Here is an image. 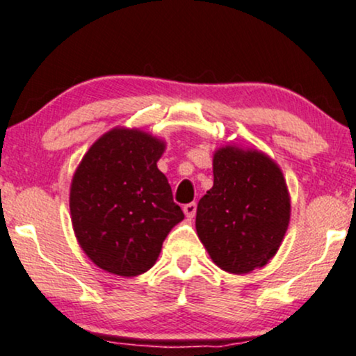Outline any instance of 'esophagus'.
<instances>
[{
	"mask_svg": "<svg viewBox=\"0 0 356 356\" xmlns=\"http://www.w3.org/2000/svg\"><path fill=\"white\" fill-rule=\"evenodd\" d=\"M183 211H185V215H186L188 220L195 218V215H196V203L185 204V207H183Z\"/></svg>",
	"mask_w": 356,
	"mask_h": 356,
	"instance_id": "34e87169",
	"label": "esophagus"
}]
</instances>
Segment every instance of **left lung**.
<instances>
[{
  "label": "left lung",
  "instance_id": "8db88e82",
  "mask_svg": "<svg viewBox=\"0 0 356 356\" xmlns=\"http://www.w3.org/2000/svg\"><path fill=\"white\" fill-rule=\"evenodd\" d=\"M290 210L277 163L258 149L223 146L213 154V188L196 208V233L221 270L250 273L278 252Z\"/></svg>",
  "mask_w": 356,
  "mask_h": 356
}]
</instances>
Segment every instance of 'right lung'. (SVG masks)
<instances>
[{
    "label": "right lung",
    "instance_id": "add662e5",
    "mask_svg": "<svg viewBox=\"0 0 356 356\" xmlns=\"http://www.w3.org/2000/svg\"><path fill=\"white\" fill-rule=\"evenodd\" d=\"M165 141L115 128L96 140L74 171L70 211L74 235L96 266L136 277L156 263L161 245L185 215L156 161Z\"/></svg>",
    "mask_w": 356,
    "mask_h": 356
}]
</instances>
